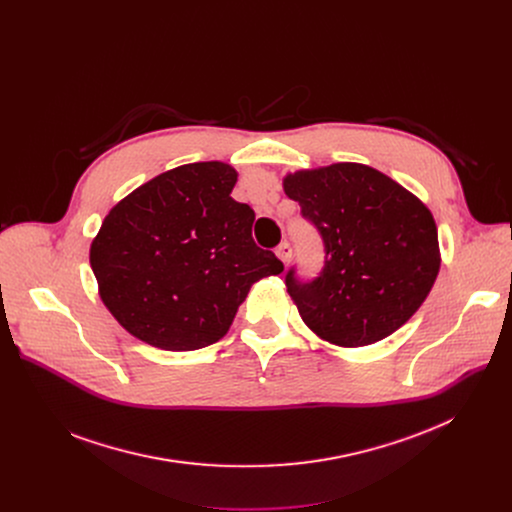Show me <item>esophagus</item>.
Listing matches in <instances>:
<instances>
[{
  "label": "esophagus",
  "instance_id": "esophagus-1",
  "mask_svg": "<svg viewBox=\"0 0 512 512\" xmlns=\"http://www.w3.org/2000/svg\"><path fill=\"white\" fill-rule=\"evenodd\" d=\"M291 253H294V251H291V245H289L287 241H283V243L275 249V255H277L283 263H289V261H291Z\"/></svg>",
  "mask_w": 512,
  "mask_h": 512
}]
</instances>
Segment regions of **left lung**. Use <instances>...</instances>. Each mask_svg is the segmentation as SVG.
<instances>
[{
  "label": "left lung",
  "mask_w": 512,
  "mask_h": 512,
  "mask_svg": "<svg viewBox=\"0 0 512 512\" xmlns=\"http://www.w3.org/2000/svg\"><path fill=\"white\" fill-rule=\"evenodd\" d=\"M283 190L326 253L312 281L294 267L285 275L306 326L338 346H367L399 330L442 263L429 208L383 172L352 162L287 174Z\"/></svg>",
  "instance_id": "1"
}]
</instances>
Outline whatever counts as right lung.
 <instances>
[{"mask_svg": "<svg viewBox=\"0 0 512 512\" xmlns=\"http://www.w3.org/2000/svg\"><path fill=\"white\" fill-rule=\"evenodd\" d=\"M223 162L178 166L111 208L91 245L99 294L135 338L162 350L221 340L255 281L283 263L255 245V212Z\"/></svg>", "mask_w": 512, "mask_h": 512, "instance_id": "obj_1", "label": "right lung"}]
</instances>
